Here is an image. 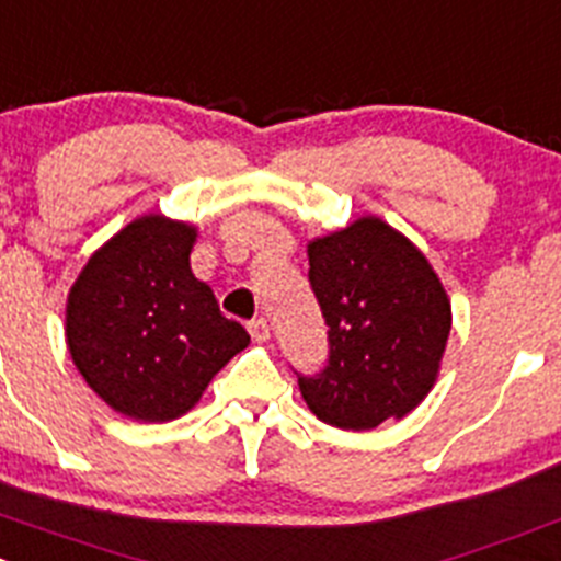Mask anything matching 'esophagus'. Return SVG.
Returning <instances> with one entry per match:
<instances>
[{
    "label": "esophagus",
    "mask_w": 561,
    "mask_h": 561,
    "mask_svg": "<svg viewBox=\"0 0 561 561\" xmlns=\"http://www.w3.org/2000/svg\"><path fill=\"white\" fill-rule=\"evenodd\" d=\"M249 334L254 343H265V340L271 337L268 321H265V318H254V321H249Z\"/></svg>",
    "instance_id": "34e87169"
}]
</instances>
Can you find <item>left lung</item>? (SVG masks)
<instances>
[{"label":"left lung","mask_w":561,"mask_h":561,"mask_svg":"<svg viewBox=\"0 0 561 561\" xmlns=\"http://www.w3.org/2000/svg\"><path fill=\"white\" fill-rule=\"evenodd\" d=\"M310 285L329 327V365L298 376L312 415L368 432L410 415L439 376L451 298L421 249L379 216L307 243Z\"/></svg>","instance_id":"obj_1"}]
</instances>
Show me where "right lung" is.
Masks as SVG:
<instances>
[{
    "label": "right lung",
    "instance_id": "add662e5",
    "mask_svg": "<svg viewBox=\"0 0 561 561\" xmlns=\"http://www.w3.org/2000/svg\"><path fill=\"white\" fill-rule=\"evenodd\" d=\"M196 238L193 224L146 213L99 245L68 290V354L118 415L176 421L249 345V332L193 276Z\"/></svg>",
    "mask_w": 561,
    "mask_h": 561
}]
</instances>
